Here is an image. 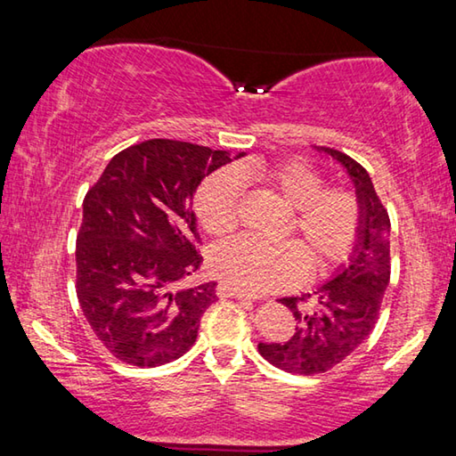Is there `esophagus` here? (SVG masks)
<instances>
[{
    "mask_svg": "<svg viewBox=\"0 0 456 456\" xmlns=\"http://www.w3.org/2000/svg\"><path fill=\"white\" fill-rule=\"evenodd\" d=\"M217 296H219V297H235V299H239V302H256V297H251L249 293L233 289V288H231V285H227V283H219V285H217Z\"/></svg>",
    "mask_w": 456,
    "mask_h": 456,
    "instance_id": "1",
    "label": "esophagus"
}]
</instances>
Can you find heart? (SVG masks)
<instances>
[{"mask_svg":"<svg viewBox=\"0 0 456 456\" xmlns=\"http://www.w3.org/2000/svg\"><path fill=\"white\" fill-rule=\"evenodd\" d=\"M247 184L280 200L289 211L283 235L297 241L264 245L247 237L215 245L209 269L223 283L245 293L288 289L307 273H328L356 245L362 207L356 192L323 187V176L304 160L245 163L209 176L195 197L199 225L209 235L233 233L241 217V192Z\"/></svg>","mask_w":456,"mask_h":456,"instance_id":"b5f03b06","label":"heart"}]
</instances>
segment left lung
<instances>
[{
	"label": "left lung",
	"mask_w": 456,
	"mask_h": 456,
	"mask_svg": "<svg viewBox=\"0 0 456 456\" xmlns=\"http://www.w3.org/2000/svg\"><path fill=\"white\" fill-rule=\"evenodd\" d=\"M320 151L342 163L356 183L362 225L350 265L314 293L280 299L297 322L288 342L259 344L269 364L302 376L328 372L364 342L376 326L390 281V217L370 175L346 152L330 146Z\"/></svg>",
	"instance_id": "left-lung-1"
}]
</instances>
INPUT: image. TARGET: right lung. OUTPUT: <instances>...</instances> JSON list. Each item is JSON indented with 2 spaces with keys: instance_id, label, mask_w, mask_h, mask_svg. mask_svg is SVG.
<instances>
[{
  "instance_id": "right-lung-1",
  "label": "right lung",
  "mask_w": 456,
  "mask_h": 456,
  "mask_svg": "<svg viewBox=\"0 0 456 456\" xmlns=\"http://www.w3.org/2000/svg\"><path fill=\"white\" fill-rule=\"evenodd\" d=\"M229 160L207 146L152 138L112 157L84 197L76 293L92 331L120 362L154 368L195 344L217 283H181L200 265L191 197Z\"/></svg>"
}]
</instances>
